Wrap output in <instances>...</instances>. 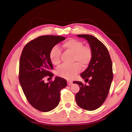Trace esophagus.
<instances>
[{"label": "esophagus", "mask_w": 132, "mask_h": 132, "mask_svg": "<svg viewBox=\"0 0 132 132\" xmlns=\"http://www.w3.org/2000/svg\"><path fill=\"white\" fill-rule=\"evenodd\" d=\"M72 83V81H67V84H68L69 85H71Z\"/></svg>", "instance_id": "1"}]
</instances>
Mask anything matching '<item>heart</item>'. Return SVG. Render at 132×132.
I'll return each instance as SVG.
<instances>
[{
    "label": "heart",
    "instance_id": "obj_1",
    "mask_svg": "<svg viewBox=\"0 0 132 132\" xmlns=\"http://www.w3.org/2000/svg\"><path fill=\"white\" fill-rule=\"evenodd\" d=\"M62 47L73 54L72 62L71 65H62L56 70V74L61 77L71 80L80 72L81 67H87L92 59V51L87 45H84L82 42L71 38L63 43ZM61 50L57 47H52L50 52V59L54 65H59L61 62Z\"/></svg>",
    "mask_w": 132,
    "mask_h": 132
}]
</instances>
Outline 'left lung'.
Returning <instances> with one entry per match:
<instances>
[{
    "mask_svg": "<svg viewBox=\"0 0 132 132\" xmlns=\"http://www.w3.org/2000/svg\"><path fill=\"white\" fill-rule=\"evenodd\" d=\"M88 42L92 51V59L88 68L80 76L88 85L75 81L80 90L75 95L76 103L80 108L93 111L102 105L109 94L113 79L112 64L106 46L94 36L78 35Z\"/></svg>",
    "mask_w": 132,
    "mask_h": 132,
    "instance_id": "1",
    "label": "left lung"
}]
</instances>
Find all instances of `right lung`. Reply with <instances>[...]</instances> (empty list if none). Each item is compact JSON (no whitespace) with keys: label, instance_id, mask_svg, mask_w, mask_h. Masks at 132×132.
Segmentation results:
<instances>
[{"label":"right lung","instance_id":"add662e5","mask_svg":"<svg viewBox=\"0 0 132 132\" xmlns=\"http://www.w3.org/2000/svg\"><path fill=\"white\" fill-rule=\"evenodd\" d=\"M65 39L61 36L43 35L24 46L21 55L19 80L26 99L33 108L42 112L56 108L60 101V92L67 85L65 79L56 77L45 83V77H53V67L50 59L52 47ZM49 79V78H48Z\"/></svg>","mask_w":132,"mask_h":132}]
</instances>
